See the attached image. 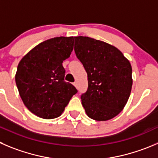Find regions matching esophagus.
<instances>
[{
	"mask_svg": "<svg viewBox=\"0 0 158 158\" xmlns=\"http://www.w3.org/2000/svg\"><path fill=\"white\" fill-rule=\"evenodd\" d=\"M73 85L76 87V88H78V85H77V82H74V83H73Z\"/></svg>",
	"mask_w": 158,
	"mask_h": 158,
	"instance_id": "1",
	"label": "esophagus"
}]
</instances>
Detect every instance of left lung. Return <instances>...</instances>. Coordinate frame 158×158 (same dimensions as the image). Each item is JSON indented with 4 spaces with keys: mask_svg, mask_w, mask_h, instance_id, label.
<instances>
[{
    "mask_svg": "<svg viewBox=\"0 0 158 158\" xmlns=\"http://www.w3.org/2000/svg\"><path fill=\"white\" fill-rule=\"evenodd\" d=\"M74 51L88 74L81 96L89 118L106 121L116 116L130 98L133 80L128 60L115 46L87 36L74 37Z\"/></svg>",
    "mask_w": 158,
    "mask_h": 158,
    "instance_id": "obj_1",
    "label": "left lung"
}]
</instances>
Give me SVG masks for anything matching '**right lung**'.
Here are the masks:
<instances>
[{
  "label": "right lung",
  "mask_w": 158,
  "mask_h": 158,
  "mask_svg": "<svg viewBox=\"0 0 158 158\" xmlns=\"http://www.w3.org/2000/svg\"><path fill=\"white\" fill-rule=\"evenodd\" d=\"M73 49V37H56L37 45L21 60L15 82L25 106L46 119L60 116L77 92L64 81L63 62Z\"/></svg>",
  "instance_id": "add662e5"
}]
</instances>
